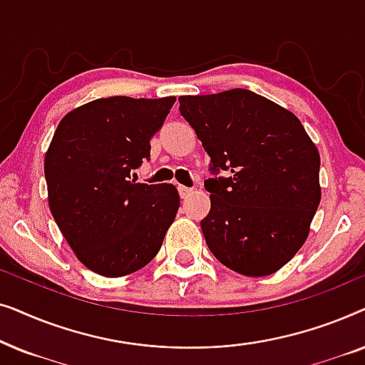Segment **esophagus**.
Segmentation results:
<instances>
[{
    "label": "esophagus",
    "instance_id": "obj_1",
    "mask_svg": "<svg viewBox=\"0 0 365 365\" xmlns=\"http://www.w3.org/2000/svg\"><path fill=\"white\" fill-rule=\"evenodd\" d=\"M178 191H179V196H181V199H186L189 194L194 191V189L186 187V186H178Z\"/></svg>",
    "mask_w": 365,
    "mask_h": 365
}]
</instances>
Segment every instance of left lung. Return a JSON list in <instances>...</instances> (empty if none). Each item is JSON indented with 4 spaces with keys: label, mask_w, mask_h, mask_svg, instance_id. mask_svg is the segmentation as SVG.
I'll return each instance as SVG.
<instances>
[{
    "label": "left lung",
    "mask_w": 365,
    "mask_h": 365,
    "mask_svg": "<svg viewBox=\"0 0 365 365\" xmlns=\"http://www.w3.org/2000/svg\"><path fill=\"white\" fill-rule=\"evenodd\" d=\"M211 158V211L201 221L219 262L269 276L296 256L321 202L317 148L291 111L249 89L179 98ZM224 172L226 177H219Z\"/></svg>",
    "instance_id": "8db88e82"
}]
</instances>
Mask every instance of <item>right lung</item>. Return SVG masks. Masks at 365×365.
Wrapping results in <instances>:
<instances>
[{
  "instance_id": "right-lung-1",
  "label": "right lung",
  "mask_w": 365,
  "mask_h": 365,
  "mask_svg": "<svg viewBox=\"0 0 365 365\" xmlns=\"http://www.w3.org/2000/svg\"><path fill=\"white\" fill-rule=\"evenodd\" d=\"M176 98L111 96L68 113L44 158L49 209L88 269L121 277L159 252L179 209L173 184L131 181Z\"/></svg>"
}]
</instances>
